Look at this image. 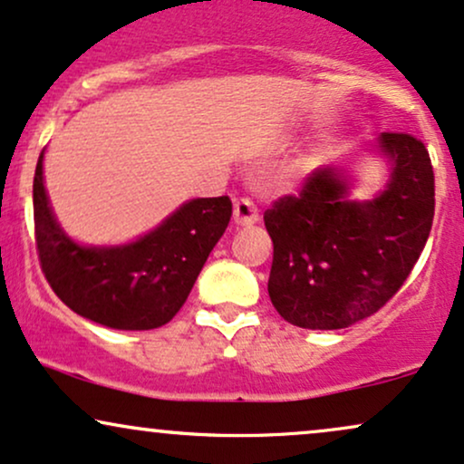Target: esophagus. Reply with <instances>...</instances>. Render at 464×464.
I'll return each mask as SVG.
<instances>
[{"label":"esophagus","mask_w":464,"mask_h":464,"mask_svg":"<svg viewBox=\"0 0 464 464\" xmlns=\"http://www.w3.org/2000/svg\"><path fill=\"white\" fill-rule=\"evenodd\" d=\"M258 219V208H256L252 199L243 198L234 201V223H237V226H252V223Z\"/></svg>","instance_id":"1"}]
</instances>
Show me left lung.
Segmentation results:
<instances>
[{
	"instance_id": "left-lung-1",
	"label": "left lung",
	"mask_w": 464,
	"mask_h": 464,
	"mask_svg": "<svg viewBox=\"0 0 464 464\" xmlns=\"http://www.w3.org/2000/svg\"><path fill=\"white\" fill-rule=\"evenodd\" d=\"M375 150L389 179L373 199H350L343 167H319L299 195L265 212L274 241L269 297L288 324L341 330L372 317L400 291L434 219V171L426 145L382 132Z\"/></svg>"
}]
</instances>
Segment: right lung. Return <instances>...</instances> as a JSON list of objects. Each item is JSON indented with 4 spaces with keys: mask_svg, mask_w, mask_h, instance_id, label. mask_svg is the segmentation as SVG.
Returning a JSON list of instances; mask_svg holds the SVG:
<instances>
[{
    "mask_svg": "<svg viewBox=\"0 0 464 464\" xmlns=\"http://www.w3.org/2000/svg\"><path fill=\"white\" fill-rule=\"evenodd\" d=\"M230 217L227 195L199 198L128 245H80L53 217L43 184V151L38 156L34 230L41 269L73 313L106 328L154 330L176 317Z\"/></svg>",
    "mask_w": 464,
    "mask_h": 464,
    "instance_id": "add662e5",
    "label": "right lung"
}]
</instances>
